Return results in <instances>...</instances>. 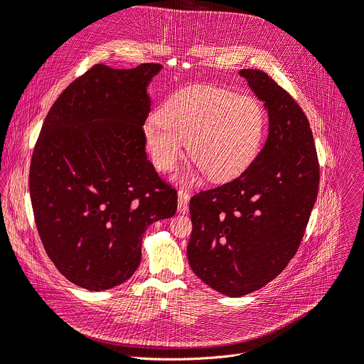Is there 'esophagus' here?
Listing matches in <instances>:
<instances>
[{
  "label": "esophagus",
  "instance_id": "obj_1",
  "mask_svg": "<svg viewBox=\"0 0 364 364\" xmlns=\"http://www.w3.org/2000/svg\"><path fill=\"white\" fill-rule=\"evenodd\" d=\"M188 199H191V195H188V192L183 191V188H180V191H178V211L180 213H186L187 211Z\"/></svg>",
  "mask_w": 364,
  "mask_h": 364
}]
</instances>
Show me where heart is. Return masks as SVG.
<instances>
[{"instance_id": "1", "label": "heart", "mask_w": 364, "mask_h": 364, "mask_svg": "<svg viewBox=\"0 0 364 364\" xmlns=\"http://www.w3.org/2000/svg\"><path fill=\"white\" fill-rule=\"evenodd\" d=\"M266 117L257 100L205 85L176 92L144 128L153 165L169 172L183 157L187 143L191 161L213 181L244 172L260 151Z\"/></svg>"}]
</instances>
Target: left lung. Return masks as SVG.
<instances>
[{
  "label": "left lung",
  "instance_id": "1",
  "mask_svg": "<svg viewBox=\"0 0 364 364\" xmlns=\"http://www.w3.org/2000/svg\"><path fill=\"white\" fill-rule=\"evenodd\" d=\"M240 74L263 102L269 134L235 180L191 199L187 259L221 294L238 297L277 278L302 242L318 193L320 165L304 109L271 75Z\"/></svg>",
  "mask_w": 364,
  "mask_h": 364
}]
</instances>
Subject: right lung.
Masks as SVG:
<instances>
[{"mask_svg": "<svg viewBox=\"0 0 364 364\" xmlns=\"http://www.w3.org/2000/svg\"><path fill=\"white\" fill-rule=\"evenodd\" d=\"M159 64L93 65L50 107L34 146L29 193L43 247L75 286L129 279L153 221L177 211V192L146 154L147 85Z\"/></svg>", "mask_w": 364, "mask_h": 364, "instance_id": "obj_1", "label": "right lung"}]
</instances>
